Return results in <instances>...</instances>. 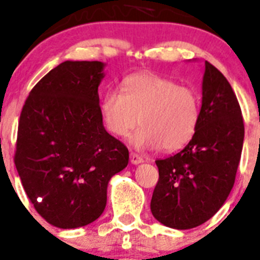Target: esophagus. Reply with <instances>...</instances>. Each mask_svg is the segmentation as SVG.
Masks as SVG:
<instances>
[{"label":"esophagus","instance_id":"34e87169","mask_svg":"<svg viewBox=\"0 0 260 260\" xmlns=\"http://www.w3.org/2000/svg\"><path fill=\"white\" fill-rule=\"evenodd\" d=\"M143 162V158L141 157L140 155H137V153H131V164H133V165H138V164Z\"/></svg>","mask_w":260,"mask_h":260}]
</instances>
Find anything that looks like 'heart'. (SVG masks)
I'll return each instance as SVG.
<instances>
[{
  "label": "heart",
  "instance_id": "obj_1",
  "mask_svg": "<svg viewBox=\"0 0 260 260\" xmlns=\"http://www.w3.org/2000/svg\"><path fill=\"white\" fill-rule=\"evenodd\" d=\"M123 91L110 90L102 100L105 127L125 137L138 124L132 143L137 148L175 151L190 141L201 117L200 95L193 87L155 74L127 77Z\"/></svg>",
  "mask_w": 260,
  "mask_h": 260
}]
</instances>
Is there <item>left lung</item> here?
Returning a JSON list of instances; mask_svg holds the SVG:
<instances>
[{
	"instance_id": "obj_1",
	"label": "left lung",
	"mask_w": 260,
	"mask_h": 260,
	"mask_svg": "<svg viewBox=\"0 0 260 260\" xmlns=\"http://www.w3.org/2000/svg\"><path fill=\"white\" fill-rule=\"evenodd\" d=\"M243 142L244 122L235 92L226 77L206 60L196 133L178 153L156 160L153 217L176 230L197 228L210 220L233 189Z\"/></svg>"
}]
</instances>
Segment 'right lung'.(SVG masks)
<instances>
[{
    "label": "right lung",
    "mask_w": 260,
    "mask_h": 260,
    "mask_svg": "<svg viewBox=\"0 0 260 260\" xmlns=\"http://www.w3.org/2000/svg\"><path fill=\"white\" fill-rule=\"evenodd\" d=\"M104 67L99 60L60 63L32 87L20 114L16 170L37 212L55 228L99 218L109 180L128 165V148L103 124Z\"/></svg>",
    "instance_id": "obj_1"
}]
</instances>
